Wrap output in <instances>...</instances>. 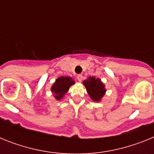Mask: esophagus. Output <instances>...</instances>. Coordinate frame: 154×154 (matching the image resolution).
<instances>
[{
  "label": "esophagus",
  "instance_id": "esophagus-1",
  "mask_svg": "<svg viewBox=\"0 0 154 154\" xmlns=\"http://www.w3.org/2000/svg\"><path fill=\"white\" fill-rule=\"evenodd\" d=\"M77 79H78L79 82H82V75H78V76H77Z\"/></svg>",
  "mask_w": 154,
  "mask_h": 154
}]
</instances>
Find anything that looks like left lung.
Wrapping results in <instances>:
<instances>
[{"label": "left lung", "instance_id": "obj_1", "mask_svg": "<svg viewBox=\"0 0 154 154\" xmlns=\"http://www.w3.org/2000/svg\"><path fill=\"white\" fill-rule=\"evenodd\" d=\"M82 84L86 89L89 97L95 103L101 102L103 96L106 95V85L99 78L95 76H89L82 82Z\"/></svg>", "mask_w": 154, "mask_h": 154}]
</instances>
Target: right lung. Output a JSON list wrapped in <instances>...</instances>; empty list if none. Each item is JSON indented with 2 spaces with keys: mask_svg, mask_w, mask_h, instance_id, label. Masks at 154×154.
Here are the masks:
<instances>
[{
  "mask_svg": "<svg viewBox=\"0 0 154 154\" xmlns=\"http://www.w3.org/2000/svg\"><path fill=\"white\" fill-rule=\"evenodd\" d=\"M75 83L74 79L70 76L58 77L51 87V93L56 100H61L68 92L72 85Z\"/></svg>",
  "mask_w": 154,
  "mask_h": 154,
  "instance_id": "obj_1",
  "label": "right lung"
}]
</instances>
